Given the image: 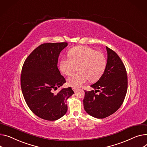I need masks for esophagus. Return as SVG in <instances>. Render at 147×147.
<instances>
[{
  "mask_svg": "<svg viewBox=\"0 0 147 147\" xmlns=\"http://www.w3.org/2000/svg\"><path fill=\"white\" fill-rule=\"evenodd\" d=\"M73 91L75 92H76L77 91V89L76 87H73Z\"/></svg>",
  "mask_w": 147,
  "mask_h": 147,
  "instance_id": "esophagus-1",
  "label": "esophagus"
}]
</instances>
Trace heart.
<instances>
[{"mask_svg":"<svg viewBox=\"0 0 147 147\" xmlns=\"http://www.w3.org/2000/svg\"><path fill=\"white\" fill-rule=\"evenodd\" d=\"M69 57L62 58L60 63V69L66 76L71 74L76 66L79 65L78 73L68 78V85L79 87L88 80L95 82L99 79L103 74L106 59L104 54L97 52L87 46L76 47L68 51Z\"/></svg>","mask_w":147,"mask_h":147,"instance_id":"b5f03b06","label":"heart"}]
</instances>
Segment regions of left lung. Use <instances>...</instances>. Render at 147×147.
Masks as SVG:
<instances>
[{"instance_id": "left-lung-1", "label": "left lung", "mask_w": 147, "mask_h": 147, "mask_svg": "<svg viewBox=\"0 0 147 147\" xmlns=\"http://www.w3.org/2000/svg\"><path fill=\"white\" fill-rule=\"evenodd\" d=\"M107 59L105 70L99 80L90 86L95 90L85 92V111L96 118L103 119L118 110L123 102L128 88L124 64L118 55L106 47ZM97 91H100L97 95Z\"/></svg>"}]
</instances>
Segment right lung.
I'll return each instance as SVG.
<instances>
[{"mask_svg":"<svg viewBox=\"0 0 147 147\" xmlns=\"http://www.w3.org/2000/svg\"><path fill=\"white\" fill-rule=\"evenodd\" d=\"M68 44L46 43L29 54L22 67L21 89L31 111L40 118L55 121L67 111V100L74 94L70 87L57 90L66 82L57 67L58 57Z\"/></svg>","mask_w":147,"mask_h":147,"instance_id":"add662e5","label":"right lung"}]
</instances>
